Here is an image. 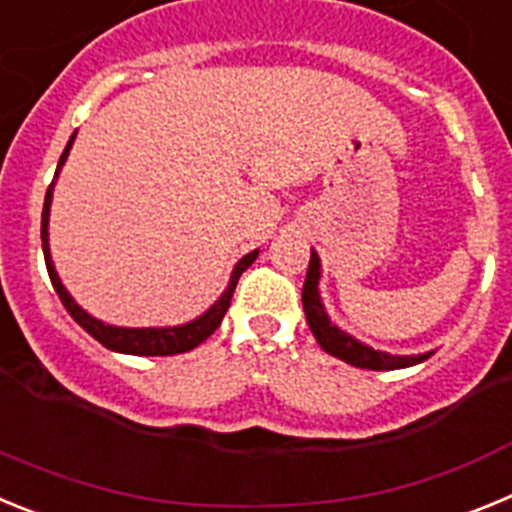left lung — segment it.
I'll return each instance as SVG.
<instances>
[{"mask_svg": "<svg viewBox=\"0 0 512 512\" xmlns=\"http://www.w3.org/2000/svg\"><path fill=\"white\" fill-rule=\"evenodd\" d=\"M318 279H320V261L315 253H310V264H307V277L302 284V307H305V318L310 325L312 336L320 343L325 354L336 356V359L346 361L359 369H374V372H390V369H400V366H413L418 361H425L431 354L423 356H392L374 351V348L364 346V343L354 341L346 336L336 325H330L328 315H325L323 305L318 297Z\"/></svg>", "mask_w": 512, "mask_h": 512, "instance_id": "1", "label": "left lung"}]
</instances>
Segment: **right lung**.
<instances>
[{"label": "right lung", "instance_id": "1", "mask_svg": "<svg viewBox=\"0 0 512 512\" xmlns=\"http://www.w3.org/2000/svg\"><path fill=\"white\" fill-rule=\"evenodd\" d=\"M76 135V133H74ZM74 135H71L69 146L63 148L61 161H58V169L63 166L66 156H69V148L74 143ZM56 169V176H58ZM51 197H53V182L45 192V205H43V223H40V241H43V256H45V269H48V277H51L53 289H56V295L61 297L63 307L69 310L71 318L81 325V328L87 330L89 336L94 341L102 343L104 348H110V351H120V354H133V356H174V354H184V351H192V348L200 346L202 341L215 333L223 323V315L228 312L230 307V297L235 292V284H238V277H241L243 271L256 261L259 251H251L248 256H243L238 261V266L233 269V277H230L228 289H225V295L210 307V310L202 315V318L192 320L187 325H179V328H115V325H104L99 320H94L92 315L81 310L74 300L69 297V292L63 289L61 279H58L56 269H53L51 261V251H48V212H51Z\"/></svg>", "mask_w": 512, "mask_h": 512}]
</instances>
